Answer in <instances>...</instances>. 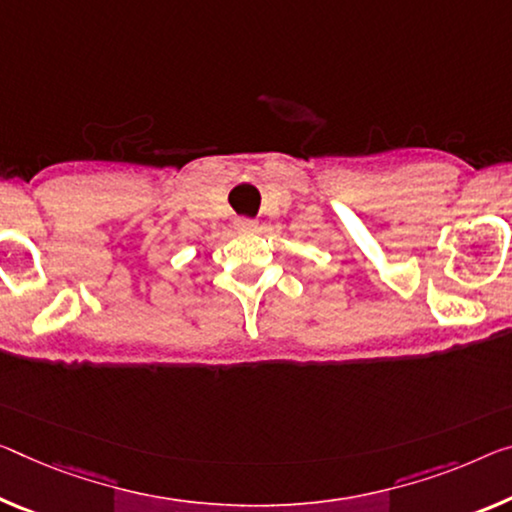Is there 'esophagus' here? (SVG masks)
Returning <instances> with one entry per match:
<instances>
[{
  "label": "esophagus",
  "instance_id": "obj_1",
  "mask_svg": "<svg viewBox=\"0 0 512 512\" xmlns=\"http://www.w3.org/2000/svg\"><path fill=\"white\" fill-rule=\"evenodd\" d=\"M235 229L242 231V233L256 231V222H254V219H238V222H235Z\"/></svg>",
  "mask_w": 512,
  "mask_h": 512
}]
</instances>
